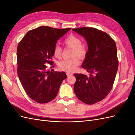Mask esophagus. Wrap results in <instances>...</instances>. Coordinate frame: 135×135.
Here are the masks:
<instances>
[{"mask_svg": "<svg viewBox=\"0 0 135 135\" xmlns=\"http://www.w3.org/2000/svg\"><path fill=\"white\" fill-rule=\"evenodd\" d=\"M66 75L68 76H71L73 74H71V73H66Z\"/></svg>", "mask_w": 135, "mask_h": 135, "instance_id": "obj_1", "label": "esophagus"}]
</instances>
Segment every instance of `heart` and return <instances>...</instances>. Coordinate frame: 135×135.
Wrapping results in <instances>:
<instances>
[{"mask_svg": "<svg viewBox=\"0 0 135 135\" xmlns=\"http://www.w3.org/2000/svg\"><path fill=\"white\" fill-rule=\"evenodd\" d=\"M64 44L66 47L72 48L71 56L74 57L70 60H64L60 61L58 64L60 70L67 72H73L75 71L80 64V59H84L86 56L88 47L85 43L81 42L80 38L75 35H70L64 40ZM54 55L56 58L60 59L62 55V49L56 45L54 49Z\"/></svg>", "mask_w": 135, "mask_h": 135, "instance_id": "obj_1", "label": "heart"}]
</instances>
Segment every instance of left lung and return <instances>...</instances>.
I'll list each match as a JSON object with an SVG mask.
<instances>
[{"mask_svg":"<svg viewBox=\"0 0 135 135\" xmlns=\"http://www.w3.org/2000/svg\"><path fill=\"white\" fill-rule=\"evenodd\" d=\"M86 40L88 50L81 66L90 76L74 74V90L83 103L92 105L104 99L112 90L118 68L116 44L107 33L96 28L72 30Z\"/></svg>","mask_w":135,"mask_h":135,"instance_id":"8db88e82","label":"left lung"}]
</instances>
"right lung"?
I'll return each mask as SVG.
<instances>
[{"mask_svg":"<svg viewBox=\"0 0 135 135\" xmlns=\"http://www.w3.org/2000/svg\"><path fill=\"white\" fill-rule=\"evenodd\" d=\"M71 29L43 26L28 31L18 44L17 74L27 95L39 104L56 97L60 85L67 78L65 72L49 71L54 68V49L57 40Z\"/></svg>","mask_w":135,"mask_h":135,"instance_id":"right-lung-1","label":"right lung"}]
</instances>
